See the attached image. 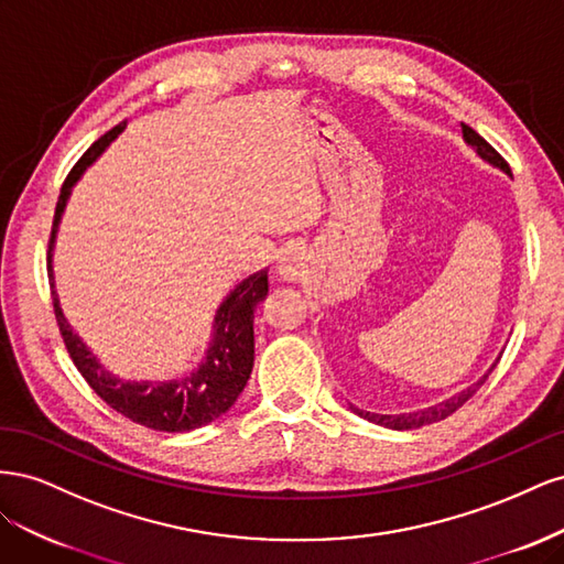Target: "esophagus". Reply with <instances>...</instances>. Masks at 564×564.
Here are the masks:
<instances>
[{"mask_svg":"<svg viewBox=\"0 0 564 564\" xmlns=\"http://www.w3.org/2000/svg\"><path fill=\"white\" fill-rule=\"evenodd\" d=\"M278 272H280L282 280H296L301 275V265H299V261L294 259V256H282Z\"/></svg>","mask_w":564,"mask_h":564,"instance_id":"esophagus-1","label":"esophagus"}]
</instances>
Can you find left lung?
I'll return each instance as SVG.
<instances>
[{"instance_id":"1","label":"left lung","mask_w":564,"mask_h":564,"mask_svg":"<svg viewBox=\"0 0 564 564\" xmlns=\"http://www.w3.org/2000/svg\"><path fill=\"white\" fill-rule=\"evenodd\" d=\"M460 131H464V141L477 152V155H480L485 162H489V164H494V166H499L501 172H506V174H510V166H508V162L499 155L497 150H494L480 133H477L475 129H470L468 124H464L460 122ZM497 367V365H494ZM491 367V369H494ZM491 369L485 373V377L477 381V383H473V386H468L466 390H460V392H456V395H452L449 400H445V402H437V404H433V406H429V409H421V412H409V414H371V412H365V409H357V406H352L350 404V409L352 412L357 414V416H362V419H367V421H371V423H379V425H383V429H392V431H412V429H421V425H429V423H437V421H442V419H447V416H452L458 406H464L477 390H480V386L487 381V377L491 373Z\"/></svg>"}]
</instances>
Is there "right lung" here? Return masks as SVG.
Here are the masks:
<instances>
[{"mask_svg":"<svg viewBox=\"0 0 564 564\" xmlns=\"http://www.w3.org/2000/svg\"><path fill=\"white\" fill-rule=\"evenodd\" d=\"M124 129V122L110 129L108 133L84 152L79 162L67 174L56 214H54V228H51L48 240V282L54 289V272H51V251H54V240L58 232V224L63 209L70 197L73 185L100 152L108 148L117 133ZM54 296V313L58 319V329L63 336V344L70 352L75 367L87 381L96 395L108 402L115 412L131 419L133 423H141L145 429L162 431V433H187L195 431L199 425H207L216 421L220 414L240 398L245 390L249 373L253 367V308L268 296V270H259L249 275L245 282L237 284L230 296L220 303L214 317V338L202 365L193 371L185 373L174 381H124L117 379L106 367H100L87 344L73 332L67 324L56 292Z\"/></svg>","mask_w":564,"mask_h":564,"instance_id":"add662e5","label":"right lung"}]
</instances>
